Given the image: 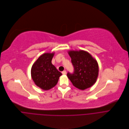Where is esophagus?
<instances>
[{
    "label": "esophagus",
    "instance_id": "esophagus-1",
    "mask_svg": "<svg viewBox=\"0 0 129 129\" xmlns=\"http://www.w3.org/2000/svg\"><path fill=\"white\" fill-rule=\"evenodd\" d=\"M62 73L63 74H66V71L64 70V71H62Z\"/></svg>",
    "mask_w": 129,
    "mask_h": 129
}]
</instances>
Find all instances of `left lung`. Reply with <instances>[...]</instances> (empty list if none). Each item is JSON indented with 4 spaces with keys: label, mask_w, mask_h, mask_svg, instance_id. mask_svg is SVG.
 Listing matches in <instances>:
<instances>
[{
    "label": "left lung",
    "mask_w": 129,
    "mask_h": 129,
    "mask_svg": "<svg viewBox=\"0 0 129 129\" xmlns=\"http://www.w3.org/2000/svg\"><path fill=\"white\" fill-rule=\"evenodd\" d=\"M69 55L74 68L72 73L67 75L76 88L83 90L95 83L98 75L97 62L88 52L84 51H70Z\"/></svg>",
    "instance_id": "8db88e82"
}]
</instances>
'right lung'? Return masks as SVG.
<instances>
[{"instance_id": "add662e5", "label": "right lung", "mask_w": 129, "mask_h": 129, "mask_svg": "<svg viewBox=\"0 0 129 129\" xmlns=\"http://www.w3.org/2000/svg\"><path fill=\"white\" fill-rule=\"evenodd\" d=\"M54 53H46L40 56L31 68V77L37 86L48 90L57 84L62 73L52 63Z\"/></svg>"}]
</instances>
